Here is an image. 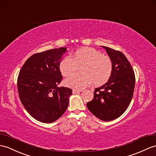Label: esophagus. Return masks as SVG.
Listing matches in <instances>:
<instances>
[{"label": "esophagus", "mask_w": 156, "mask_h": 156, "mask_svg": "<svg viewBox=\"0 0 156 156\" xmlns=\"http://www.w3.org/2000/svg\"><path fill=\"white\" fill-rule=\"evenodd\" d=\"M81 91L80 90H72V93H73V94H78Z\"/></svg>", "instance_id": "esophagus-1"}]
</instances>
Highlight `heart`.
<instances>
[{
  "label": "heart",
  "instance_id": "heart-1",
  "mask_svg": "<svg viewBox=\"0 0 156 156\" xmlns=\"http://www.w3.org/2000/svg\"><path fill=\"white\" fill-rule=\"evenodd\" d=\"M80 67L82 74H74L65 80V86L76 90L86 88L92 81L95 86H102L109 80L113 70V64L109 56L88 47L76 50L72 58H64L59 65L61 74L66 77L74 74Z\"/></svg>",
  "mask_w": 156,
  "mask_h": 156
}]
</instances>
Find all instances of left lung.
Listing matches in <instances>:
<instances>
[{
    "instance_id": "1",
    "label": "left lung",
    "mask_w": 156,
    "mask_h": 156,
    "mask_svg": "<svg viewBox=\"0 0 156 156\" xmlns=\"http://www.w3.org/2000/svg\"><path fill=\"white\" fill-rule=\"evenodd\" d=\"M102 47L112 61V74L106 84L95 89L94 98L86 106L96 117L107 122L119 118L127 110L133 97L136 78L131 64L124 54Z\"/></svg>"
}]
</instances>
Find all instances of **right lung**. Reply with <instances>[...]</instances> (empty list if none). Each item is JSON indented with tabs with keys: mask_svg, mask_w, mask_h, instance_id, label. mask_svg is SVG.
<instances>
[{
	"mask_svg": "<svg viewBox=\"0 0 156 156\" xmlns=\"http://www.w3.org/2000/svg\"><path fill=\"white\" fill-rule=\"evenodd\" d=\"M66 48L34 54L19 72L17 88L22 104L31 116L43 123L57 120L66 110L72 90L57 87L62 80L59 65Z\"/></svg>",
	"mask_w": 156,
	"mask_h": 156,
	"instance_id": "add662e5",
	"label": "right lung"
}]
</instances>
